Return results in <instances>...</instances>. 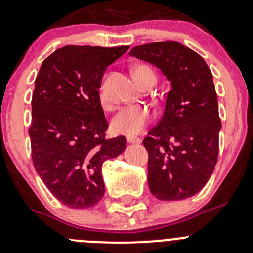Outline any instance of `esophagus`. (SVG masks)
<instances>
[{"label":"esophagus","instance_id":"esophagus-1","mask_svg":"<svg viewBox=\"0 0 253 253\" xmlns=\"http://www.w3.org/2000/svg\"><path fill=\"white\" fill-rule=\"evenodd\" d=\"M126 142H128L129 144H140V143H142V139L136 138V136L128 135L126 136Z\"/></svg>","mask_w":253,"mask_h":253}]
</instances>
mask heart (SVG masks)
Wrapping results in <instances>:
<instances>
[{
    "label": "heart",
    "instance_id": "b5f03b06",
    "mask_svg": "<svg viewBox=\"0 0 253 253\" xmlns=\"http://www.w3.org/2000/svg\"><path fill=\"white\" fill-rule=\"evenodd\" d=\"M133 76L138 84L143 85L148 80H157L154 71L145 65H136L133 69ZM101 103L105 104L103 89L100 90ZM152 119V111L145 106H128L119 110L111 119V130L115 134L125 135H138L145 129Z\"/></svg>",
    "mask_w": 253,
    "mask_h": 253
}]
</instances>
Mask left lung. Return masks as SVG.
Masks as SVG:
<instances>
[{
	"mask_svg": "<svg viewBox=\"0 0 253 253\" xmlns=\"http://www.w3.org/2000/svg\"><path fill=\"white\" fill-rule=\"evenodd\" d=\"M130 56L154 65L170 81L166 108L143 140L148 185L161 201L198 193L218 158L221 119L212 73L201 55L175 41L136 46Z\"/></svg>",
	"mask_w": 253,
	"mask_h": 253,
	"instance_id": "obj_1",
	"label": "left lung"
}]
</instances>
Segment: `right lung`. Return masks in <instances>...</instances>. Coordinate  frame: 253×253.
<instances>
[{
    "label": "right lung",
    "mask_w": 253,
    "mask_h": 253,
    "mask_svg": "<svg viewBox=\"0 0 253 253\" xmlns=\"http://www.w3.org/2000/svg\"><path fill=\"white\" fill-rule=\"evenodd\" d=\"M129 46H65L43 60L32 94V162L62 205L94 207L105 193L101 168L126 139H105L109 124L99 89L109 65Z\"/></svg>",
    "instance_id": "1"
}]
</instances>
